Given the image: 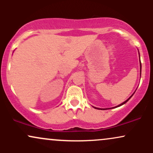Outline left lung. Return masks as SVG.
Listing matches in <instances>:
<instances>
[{
  "mask_svg": "<svg viewBox=\"0 0 153 153\" xmlns=\"http://www.w3.org/2000/svg\"><path fill=\"white\" fill-rule=\"evenodd\" d=\"M142 65H141V62H140V72H141V66ZM133 96V94L132 95H131V96ZM131 96H130V97H129V99H128L127 100V101H124V102H123L122 103H121V104L120 105H119V106H116V107H118V106H122V105H123V104H124V103H127V101H129V99H130V98L131 97ZM95 108H96V107H95ZM97 108V109H101V108Z\"/></svg>",
  "mask_w": 153,
  "mask_h": 153,
  "instance_id": "1",
  "label": "left lung"
}]
</instances>
